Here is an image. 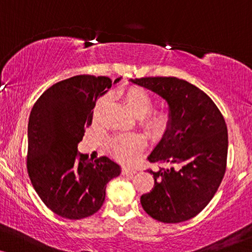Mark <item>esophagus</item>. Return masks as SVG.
Wrapping results in <instances>:
<instances>
[{
	"label": "esophagus",
	"mask_w": 252,
	"mask_h": 252,
	"mask_svg": "<svg viewBox=\"0 0 252 252\" xmlns=\"http://www.w3.org/2000/svg\"><path fill=\"white\" fill-rule=\"evenodd\" d=\"M135 173H136V170H134V168H129V167L123 168L124 175H130V174H135Z\"/></svg>",
	"instance_id": "esophagus-1"
}]
</instances>
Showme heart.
Here are the masks:
<instances>
[{"mask_svg": "<svg viewBox=\"0 0 252 252\" xmlns=\"http://www.w3.org/2000/svg\"><path fill=\"white\" fill-rule=\"evenodd\" d=\"M123 98L127 109L135 117H141L142 125L149 133V135L159 137L166 132L171 122L170 112L166 109H161L148 113L153 105V99L143 88L128 87L123 92ZM106 101H108L106 96H102L96 101L94 110H93L94 119L98 118ZM143 146V139L137 134H125L110 141V148H111L113 156L125 163L135 160L139 157Z\"/></svg>", "mask_w": 252, "mask_h": 252, "instance_id": "obj_1", "label": "heart"}]
</instances>
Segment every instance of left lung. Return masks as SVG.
<instances>
[{
  "mask_svg": "<svg viewBox=\"0 0 252 252\" xmlns=\"http://www.w3.org/2000/svg\"><path fill=\"white\" fill-rule=\"evenodd\" d=\"M167 103L171 122L148 156L170 167L154 175L153 190L141 196L151 218L177 223L197 216L211 201L226 171L228 134L225 119L204 92L174 77L129 79Z\"/></svg>",
  "mask_w": 252,
  "mask_h": 252,
  "instance_id": "obj_1",
  "label": "left lung"
}]
</instances>
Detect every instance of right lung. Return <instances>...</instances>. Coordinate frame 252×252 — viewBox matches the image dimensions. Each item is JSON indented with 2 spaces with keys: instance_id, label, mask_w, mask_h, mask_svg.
<instances>
[{
  "instance_id": "obj_1",
  "label": "right lung",
  "mask_w": 252,
  "mask_h": 252,
  "mask_svg": "<svg viewBox=\"0 0 252 252\" xmlns=\"http://www.w3.org/2000/svg\"><path fill=\"white\" fill-rule=\"evenodd\" d=\"M120 80L94 75L65 79L48 88L31 111L27 172L42 202L63 218L77 220L97 212L106 184L122 173L111 158L93 161L78 153L96 101Z\"/></svg>"
}]
</instances>
